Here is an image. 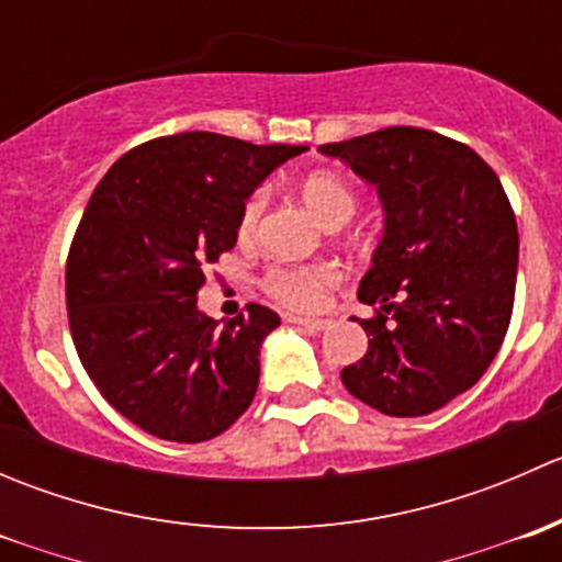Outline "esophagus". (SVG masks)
Masks as SVG:
<instances>
[{
	"label": "esophagus",
	"instance_id": "esophagus-1",
	"mask_svg": "<svg viewBox=\"0 0 562 562\" xmlns=\"http://www.w3.org/2000/svg\"><path fill=\"white\" fill-rule=\"evenodd\" d=\"M291 323L307 328V331H323V328H328V321H323V317H291Z\"/></svg>",
	"mask_w": 562,
	"mask_h": 562
}]
</instances>
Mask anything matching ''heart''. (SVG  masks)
Returning <instances> with one entry per match:
<instances>
[{
  "mask_svg": "<svg viewBox=\"0 0 562 562\" xmlns=\"http://www.w3.org/2000/svg\"><path fill=\"white\" fill-rule=\"evenodd\" d=\"M299 198L310 214L326 228H339L356 212V192L339 179L337 173L317 171L299 181ZM266 209V192L258 190L247 198L239 217V236L249 239L258 228V220ZM334 282V271L328 266H280L266 274V291L277 302L293 310H317L326 302V293Z\"/></svg>",
  "mask_w": 562,
  "mask_h": 562,
  "instance_id": "heart-1",
  "label": "heart"
}]
</instances>
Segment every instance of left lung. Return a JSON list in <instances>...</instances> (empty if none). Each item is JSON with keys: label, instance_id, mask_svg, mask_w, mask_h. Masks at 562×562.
<instances>
[{"label": "left lung", "instance_id": "left-lung-1", "mask_svg": "<svg viewBox=\"0 0 562 562\" xmlns=\"http://www.w3.org/2000/svg\"><path fill=\"white\" fill-rule=\"evenodd\" d=\"M317 151L375 187L383 234L359 299L370 348L345 367L356 400L386 416L438 411L479 383L514 310L519 234L497 173L470 146L386 127Z\"/></svg>", "mask_w": 562, "mask_h": 562}]
</instances>
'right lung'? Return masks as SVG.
<instances>
[{
  "instance_id": "obj_1",
  "label": "right lung",
  "mask_w": 562,
  "mask_h": 562,
  "mask_svg": "<svg viewBox=\"0 0 562 562\" xmlns=\"http://www.w3.org/2000/svg\"><path fill=\"white\" fill-rule=\"evenodd\" d=\"M302 151L179 133L119 157L94 187L67 258L72 342L108 405L144 432L201 443L252 402L280 315L249 304L220 326L198 291L236 247L247 198Z\"/></svg>"
}]
</instances>
